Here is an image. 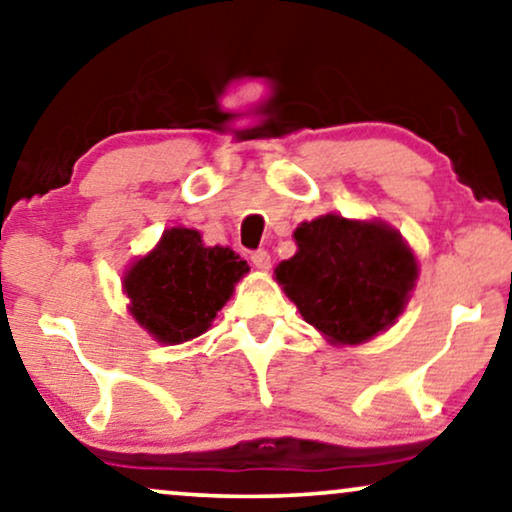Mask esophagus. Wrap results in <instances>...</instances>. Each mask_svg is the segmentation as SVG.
I'll list each match as a JSON object with an SVG mask.
<instances>
[{"label":"esophagus","mask_w":512,"mask_h":512,"mask_svg":"<svg viewBox=\"0 0 512 512\" xmlns=\"http://www.w3.org/2000/svg\"><path fill=\"white\" fill-rule=\"evenodd\" d=\"M251 263H254L258 270H270V265H272L270 254L265 249L254 251V254H251Z\"/></svg>","instance_id":"34e87169"}]
</instances>
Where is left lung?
<instances>
[{
    "label": "left lung",
    "mask_w": 512,
    "mask_h": 512,
    "mask_svg": "<svg viewBox=\"0 0 512 512\" xmlns=\"http://www.w3.org/2000/svg\"><path fill=\"white\" fill-rule=\"evenodd\" d=\"M296 256L275 268L307 324L333 345H361L398 319L415 289L417 258L382 221L319 216L296 228Z\"/></svg>",
    "instance_id": "left-lung-1"
}]
</instances>
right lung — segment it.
Returning <instances> with one entry per match:
<instances>
[{
	"instance_id": "1",
	"label": "right lung",
	"mask_w": 512,
	"mask_h": 512,
	"mask_svg": "<svg viewBox=\"0 0 512 512\" xmlns=\"http://www.w3.org/2000/svg\"><path fill=\"white\" fill-rule=\"evenodd\" d=\"M244 272L249 265L233 249L205 247L193 228H170L125 272L123 291L139 326L158 342L179 345L212 326Z\"/></svg>"
}]
</instances>
